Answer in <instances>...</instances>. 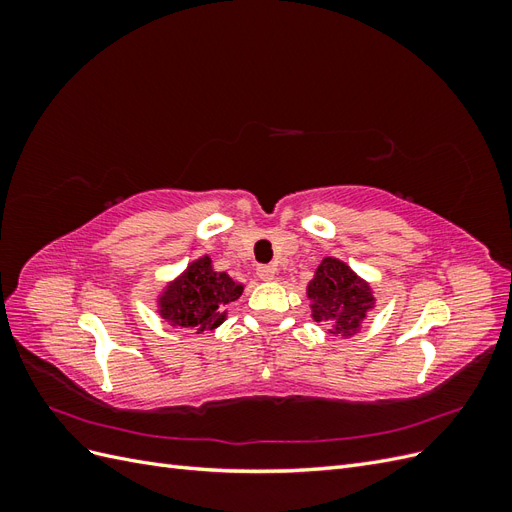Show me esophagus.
I'll return each mask as SVG.
<instances>
[{
	"instance_id": "34e87169",
	"label": "esophagus",
	"mask_w": 512,
	"mask_h": 512,
	"mask_svg": "<svg viewBox=\"0 0 512 512\" xmlns=\"http://www.w3.org/2000/svg\"><path fill=\"white\" fill-rule=\"evenodd\" d=\"M275 267H271V265H262V267H258L256 269V275H258V280H262V282H271V280H275Z\"/></svg>"
}]
</instances>
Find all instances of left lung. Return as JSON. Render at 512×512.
<instances>
[{
  "instance_id": "8db88e82",
  "label": "left lung",
  "mask_w": 512,
  "mask_h": 512,
  "mask_svg": "<svg viewBox=\"0 0 512 512\" xmlns=\"http://www.w3.org/2000/svg\"><path fill=\"white\" fill-rule=\"evenodd\" d=\"M305 297L316 324H327L331 335L344 339L361 331L376 307L374 288L348 262L324 256L305 288Z\"/></svg>"
}]
</instances>
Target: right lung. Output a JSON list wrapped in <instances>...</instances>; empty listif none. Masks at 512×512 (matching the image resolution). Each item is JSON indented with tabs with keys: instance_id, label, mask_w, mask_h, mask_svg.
I'll return each instance as SVG.
<instances>
[{
	"instance_id": "right-lung-1",
	"label": "right lung",
	"mask_w": 512,
	"mask_h": 512,
	"mask_svg": "<svg viewBox=\"0 0 512 512\" xmlns=\"http://www.w3.org/2000/svg\"><path fill=\"white\" fill-rule=\"evenodd\" d=\"M245 284L213 267L205 254L188 262L179 275L168 280L156 297L162 320L194 333L215 331L228 318V305L243 294Z\"/></svg>"
}]
</instances>
